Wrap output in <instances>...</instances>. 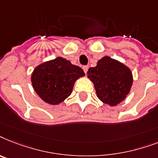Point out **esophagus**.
<instances>
[{"instance_id": "34e87169", "label": "esophagus", "mask_w": 158, "mask_h": 158, "mask_svg": "<svg viewBox=\"0 0 158 158\" xmlns=\"http://www.w3.org/2000/svg\"><path fill=\"white\" fill-rule=\"evenodd\" d=\"M88 69H89V68H88V66H83L82 67L83 71H84V73H85V74H86V73H87V71H88Z\"/></svg>"}]
</instances>
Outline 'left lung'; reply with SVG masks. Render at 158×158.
Segmentation results:
<instances>
[{"mask_svg": "<svg viewBox=\"0 0 158 158\" xmlns=\"http://www.w3.org/2000/svg\"><path fill=\"white\" fill-rule=\"evenodd\" d=\"M95 88L97 97L103 103L116 106L129 94L133 83L131 69L121 62L104 56L87 72Z\"/></svg>", "mask_w": 158, "mask_h": 158, "instance_id": "8db88e82", "label": "left lung"}]
</instances>
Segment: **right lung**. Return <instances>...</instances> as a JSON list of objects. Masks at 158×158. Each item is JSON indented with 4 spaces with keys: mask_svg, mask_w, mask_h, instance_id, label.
Returning <instances> with one entry per match:
<instances>
[{
    "mask_svg": "<svg viewBox=\"0 0 158 158\" xmlns=\"http://www.w3.org/2000/svg\"><path fill=\"white\" fill-rule=\"evenodd\" d=\"M84 76L80 67L58 57L36 67L31 81L34 90L42 100L56 105L71 94L76 81Z\"/></svg>",
    "mask_w": 158,
    "mask_h": 158,
    "instance_id": "add662e5",
    "label": "right lung"
}]
</instances>
